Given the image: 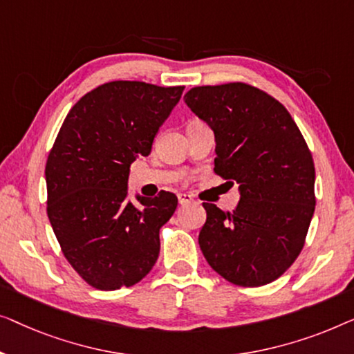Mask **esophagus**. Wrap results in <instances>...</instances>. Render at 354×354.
Returning <instances> with one entry per match:
<instances>
[{"label":"esophagus","mask_w":354,"mask_h":354,"mask_svg":"<svg viewBox=\"0 0 354 354\" xmlns=\"http://www.w3.org/2000/svg\"><path fill=\"white\" fill-rule=\"evenodd\" d=\"M178 201L181 205H187V203H191L194 198H192V196H189V194H179Z\"/></svg>","instance_id":"esophagus-1"}]
</instances>
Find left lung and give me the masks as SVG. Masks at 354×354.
I'll list each match as a JSON object with an SVG mask.
<instances>
[{"label":"left lung","mask_w":354,"mask_h":354,"mask_svg":"<svg viewBox=\"0 0 354 354\" xmlns=\"http://www.w3.org/2000/svg\"><path fill=\"white\" fill-rule=\"evenodd\" d=\"M184 101L215 133L213 170L241 189L234 212L203 202V257L234 286H266L305 245L316 205L310 147L287 109L252 84L196 86Z\"/></svg>","instance_id":"obj_1"}]
</instances>
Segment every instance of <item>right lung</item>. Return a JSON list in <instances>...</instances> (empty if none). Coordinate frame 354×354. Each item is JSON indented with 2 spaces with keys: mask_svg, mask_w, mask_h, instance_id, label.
Returning <instances> with one entry per match:
<instances>
[{
  "mask_svg": "<svg viewBox=\"0 0 354 354\" xmlns=\"http://www.w3.org/2000/svg\"><path fill=\"white\" fill-rule=\"evenodd\" d=\"M184 86L104 83L84 94L59 129L46 162L48 218L64 257L99 290L131 287L160 253V227L178 197L127 201L129 165L151 153L153 138Z\"/></svg>",
  "mask_w": 354,
  "mask_h": 354,
  "instance_id": "obj_1",
  "label": "right lung"
}]
</instances>
